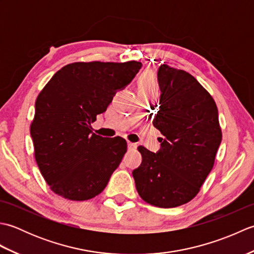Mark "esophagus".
Segmentation results:
<instances>
[{"label": "esophagus", "mask_w": 254, "mask_h": 254, "mask_svg": "<svg viewBox=\"0 0 254 254\" xmlns=\"http://www.w3.org/2000/svg\"><path fill=\"white\" fill-rule=\"evenodd\" d=\"M127 147H128V149H134L137 147V145L134 143H131V142H127Z\"/></svg>", "instance_id": "1"}]
</instances>
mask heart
Wrapping results in <instances>:
<instances>
[{"label":"heart","mask_w":254,"mask_h":254,"mask_svg":"<svg viewBox=\"0 0 254 254\" xmlns=\"http://www.w3.org/2000/svg\"><path fill=\"white\" fill-rule=\"evenodd\" d=\"M158 94V84L152 72H145L138 80V95L155 97Z\"/></svg>","instance_id":"heart-1"}]
</instances>
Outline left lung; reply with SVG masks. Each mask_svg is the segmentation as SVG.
<instances>
[{"label":"left lung","mask_w":254,"mask_h":254,"mask_svg":"<svg viewBox=\"0 0 254 254\" xmlns=\"http://www.w3.org/2000/svg\"><path fill=\"white\" fill-rule=\"evenodd\" d=\"M159 109L153 124L161 147L153 153L138 146L142 164L132 175L145 202L170 208L190 202L214 166L222 142L213 97L191 74L160 65Z\"/></svg>","instance_id":"8db88e82"}]
</instances>
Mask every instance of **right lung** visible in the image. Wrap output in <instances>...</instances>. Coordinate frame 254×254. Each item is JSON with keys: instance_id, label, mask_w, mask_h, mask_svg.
<instances>
[{"instance_id": "obj_1", "label": "right lung", "mask_w": 254, "mask_h": 254, "mask_svg": "<svg viewBox=\"0 0 254 254\" xmlns=\"http://www.w3.org/2000/svg\"><path fill=\"white\" fill-rule=\"evenodd\" d=\"M141 67L137 61L71 63L38 95L30 126L35 158L58 195L86 201L104 191L127 153V141L97 135L90 124Z\"/></svg>"}]
</instances>
